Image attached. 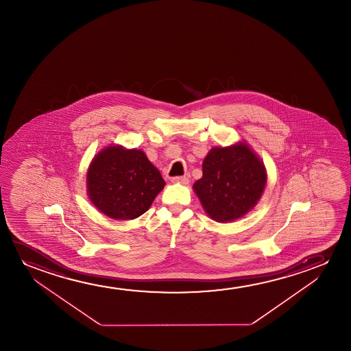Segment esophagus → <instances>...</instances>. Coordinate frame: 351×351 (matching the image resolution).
Wrapping results in <instances>:
<instances>
[{
	"mask_svg": "<svg viewBox=\"0 0 351 351\" xmlns=\"http://www.w3.org/2000/svg\"><path fill=\"white\" fill-rule=\"evenodd\" d=\"M171 182L187 184V183L189 182V178H188V175H184V176H175V178H171Z\"/></svg>",
	"mask_w": 351,
	"mask_h": 351,
	"instance_id": "1",
	"label": "esophagus"
}]
</instances>
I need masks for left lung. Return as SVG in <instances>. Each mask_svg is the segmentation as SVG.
<instances>
[{
  "mask_svg": "<svg viewBox=\"0 0 351 351\" xmlns=\"http://www.w3.org/2000/svg\"><path fill=\"white\" fill-rule=\"evenodd\" d=\"M266 184L260 159L245 144L215 147L202 163L194 191L207 215L217 221H235L259 200Z\"/></svg>",
  "mask_w": 351,
  "mask_h": 351,
  "instance_id": "obj_1",
  "label": "left lung"
}]
</instances>
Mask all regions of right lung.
Returning <instances> with one entry per match:
<instances>
[{"label":"right lung","instance_id":"add662e5","mask_svg":"<svg viewBox=\"0 0 351 351\" xmlns=\"http://www.w3.org/2000/svg\"><path fill=\"white\" fill-rule=\"evenodd\" d=\"M164 182L143 151L110 146L93 159L87 173L92 204L114 219H134L149 210Z\"/></svg>","mask_w":351,"mask_h":351}]
</instances>
